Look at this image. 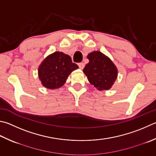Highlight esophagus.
Returning a JSON list of instances; mask_svg holds the SVG:
<instances>
[{"instance_id":"esophagus-1","label":"esophagus","mask_w":156,"mask_h":156,"mask_svg":"<svg viewBox=\"0 0 156 156\" xmlns=\"http://www.w3.org/2000/svg\"><path fill=\"white\" fill-rule=\"evenodd\" d=\"M78 66H79V68L83 69L84 67V63H78Z\"/></svg>"}]
</instances>
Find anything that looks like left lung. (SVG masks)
<instances>
[{
	"label": "left lung",
	"instance_id": "8db88e82",
	"mask_svg": "<svg viewBox=\"0 0 156 156\" xmlns=\"http://www.w3.org/2000/svg\"><path fill=\"white\" fill-rule=\"evenodd\" d=\"M89 60L83 72L88 80L98 90L111 88L117 78V69L112 61L100 51H93L87 56Z\"/></svg>",
	"mask_w": 156,
	"mask_h": 156
}]
</instances>
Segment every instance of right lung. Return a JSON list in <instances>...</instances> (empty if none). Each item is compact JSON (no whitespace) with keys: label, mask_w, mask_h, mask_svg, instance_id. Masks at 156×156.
Instances as JSON below:
<instances>
[{"label":"right lung","mask_w":156,"mask_h":156,"mask_svg":"<svg viewBox=\"0 0 156 156\" xmlns=\"http://www.w3.org/2000/svg\"><path fill=\"white\" fill-rule=\"evenodd\" d=\"M78 68L69 55L55 52L48 56L39 66V78L46 88L58 89L63 85L70 73Z\"/></svg>","instance_id":"obj_1"}]
</instances>
